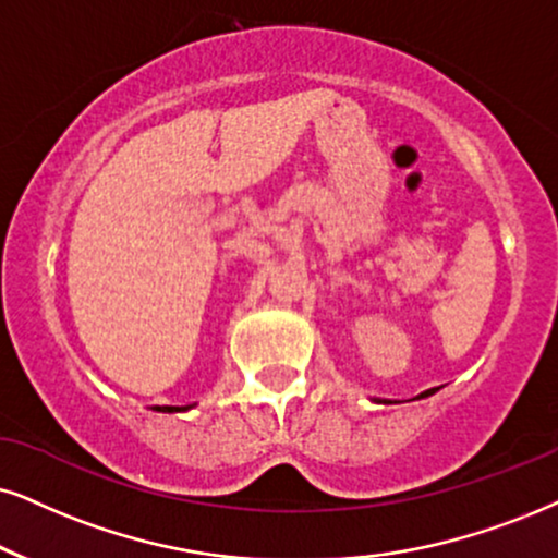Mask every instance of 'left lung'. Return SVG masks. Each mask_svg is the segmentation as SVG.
<instances>
[{
    "label": "left lung",
    "mask_w": 558,
    "mask_h": 558,
    "mask_svg": "<svg viewBox=\"0 0 558 558\" xmlns=\"http://www.w3.org/2000/svg\"><path fill=\"white\" fill-rule=\"evenodd\" d=\"M429 393H435V389H427V391H422V393H420V399H425V397H429Z\"/></svg>",
    "instance_id": "8db88e82"
}]
</instances>
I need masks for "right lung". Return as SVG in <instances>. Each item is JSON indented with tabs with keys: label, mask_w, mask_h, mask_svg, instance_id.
<instances>
[{
	"label": "right lung",
	"mask_w": 558,
	"mask_h": 558,
	"mask_svg": "<svg viewBox=\"0 0 558 558\" xmlns=\"http://www.w3.org/2000/svg\"><path fill=\"white\" fill-rule=\"evenodd\" d=\"M190 407H159V412H185Z\"/></svg>",
	"instance_id": "obj_1"
}]
</instances>
